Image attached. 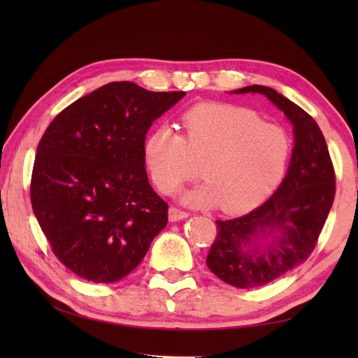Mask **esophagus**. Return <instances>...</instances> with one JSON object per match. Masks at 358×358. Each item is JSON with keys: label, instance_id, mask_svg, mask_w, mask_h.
<instances>
[{"label": "esophagus", "instance_id": "34e87169", "mask_svg": "<svg viewBox=\"0 0 358 358\" xmlns=\"http://www.w3.org/2000/svg\"><path fill=\"white\" fill-rule=\"evenodd\" d=\"M187 217H189V214L186 210H181L178 208H175V206L169 208V220H171V222H180V220L187 218Z\"/></svg>", "mask_w": 358, "mask_h": 358}]
</instances>
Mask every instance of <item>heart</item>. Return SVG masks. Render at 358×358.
<instances>
[{
	"label": "heart",
	"instance_id": "b5f03b06",
	"mask_svg": "<svg viewBox=\"0 0 358 358\" xmlns=\"http://www.w3.org/2000/svg\"><path fill=\"white\" fill-rule=\"evenodd\" d=\"M185 136L158 126L144 141V159L164 194L196 178L206 183L183 194L191 206L218 204L240 214L260 204L286 169L291 143L283 129L255 112L227 103H201L183 115Z\"/></svg>",
	"mask_w": 358,
	"mask_h": 358
}]
</instances>
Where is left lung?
<instances>
[{"label":"left lung","instance_id":"1","mask_svg":"<svg viewBox=\"0 0 358 358\" xmlns=\"http://www.w3.org/2000/svg\"><path fill=\"white\" fill-rule=\"evenodd\" d=\"M234 94H260L294 127V149L285 180L249 214L217 220L208 268L235 287H258L285 275L313 252L336 195V172L315 120L271 87L252 85Z\"/></svg>","mask_w":358,"mask_h":358}]
</instances>
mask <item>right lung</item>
Segmentation results:
<instances>
[{
    "instance_id": "add662e5",
    "label": "right lung",
    "mask_w": 358,
    "mask_h": 358,
    "mask_svg": "<svg viewBox=\"0 0 358 358\" xmlns=\"http://www.w3.org/2000/svg\"><path fill=\"white\" fill-rule=\"evenodd\" d=\"M186 92L113 81L67 106L36 148L30 201L52 252L92 283L129 275L167 224L149 185L144 141Z\"/></svg>"
}]
</instances>
